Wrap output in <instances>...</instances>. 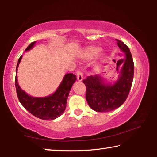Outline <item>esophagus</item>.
Returning a JSON list of instances; mask_svg holds the SVG:
<instances>
[{
    "instance_id": "1",
    "label": "esophagus",
    "mask_w": 157,
    "mask_h": 157,
    "mask_svg": "<svg viewBox=\"0 0 157 157\" xmlns=\"http://www.w3.org/2000/svg\"><path fill=\"white\" fill-rule=\"evenodd\" d=\"M76 77H77L78 81H79V82H81V81H82V80H83V76H82V72H80V71H78V72H77V76H76Z\"/></svg>"
}]
</instances>
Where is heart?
I'll list each match as a JSON object with an SVG mask.
<instances>
[{
	"label": "heart",
	"mask_w": 157,
	"mask_h": 157,
	"mask_svg": "<svg viewBox=\"0 0 157 157\" xmlns=\"http://www.w3.org/2000/svg\"><path fill=\"white\" fill-rule=\"evenodd\" d=\"M101 49L99 47H88L83 51L81 56V58L83 61L91 60L92 59H94V57L98 56L101 52ZM104 62H105L104 59H101L100 63H97V64L95 66L94 69L95 70H98L101 68V63H103Z\"/></svg>",
	"instance_id": "obj_1"
}]
</instances>
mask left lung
Returning a JSON list of instances; mask_svg holds the SVG:
<instances>
[{
    "label": "left lung",
    "instance_id": "obj_1",
    "mask_svg": "<svg viewBox=\"0 0 157 157\" xmlns=\"http://www.w3.org/2000/svg\"><path fill=\"white\" fill-rule=\"evenodd\" d=\"M116 40L121 52L124 54V59L117 63L121 65L118 78L109 82L105 81L104 75H97L89 76L83 81L87 88L86 100L89 107L96 112L106 113L120 107L126 100L132 85L134 63L132 53L125 44Z\"/></svg>",
    "mask_w": 157,
    "mask_h": 157
}]
</instances>
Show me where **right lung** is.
<instances>
[{"mask_svg": "<svg viewBox=\"0 0 157 157\" xmlns=\"http://www.w3.org/2000/svg\"><path fill=\"white\" fill-rule=\"evenodd\" d=\"M36 42L32 43L25 49L28 52L35 46ZM22 56L18 59L16 67L15 87L19 101L29 113L43 120H53L60 117L66 108V102L72 85L76 81L75 75L66 74L59 87L53 94L45 97H33L21 89L17 81V69Z\"/></svg>", "mask_w": 157, "mask_h": 157, "instance_id": "add662e5", "label": "right lung"}]
</instances>
